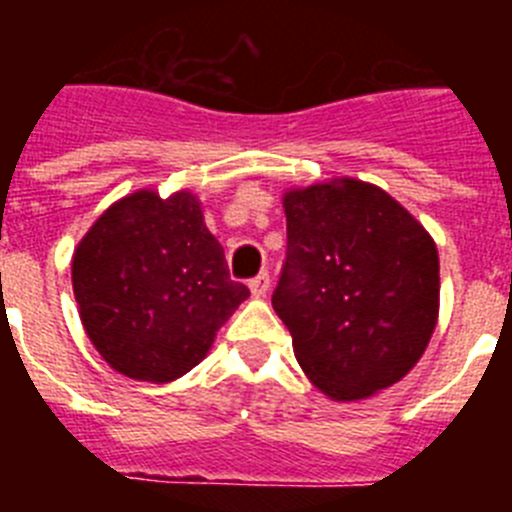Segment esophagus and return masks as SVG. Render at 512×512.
I'll list each match as a JSON object with an SVG mask.
<instances>
[{
	"instance_id": "esophagus-1",
	"label": "esophagus",
	"mask_w": 512,
	"mask_h": 512,
	"mask_svg": "<svg viewBox=\"0 0 512 512\" xmlns=\"http://www.w3.org/2000/svg\"><path fill=\"white\" fill-rule=\"evenodd\" d=\"M248 287H251V292H253V297H266V292H269V287H271V279H269V274H259V277H253L251 282H248Z\"/></svg>"
}]
</instances>
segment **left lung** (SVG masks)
<instances>
[{
	"label": "left lung",
	"mask_w": 512,
	"mask_h": 512,
	"mask_svg": "<svg viewBox=\"0 0 512 512\" xmlns=\"http://www.w3.org/2000/svg\"><path fill=\"white\" fill-rule=\"evenodd\" d=\"M282 205L287 261L271 305L302 372L336 402L400 382L438 323L431 233L377 184L351 176L289 189Z\"/></svg>",
	"instance_id": "1"
}]
</instances>
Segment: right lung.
I'll list each match as a JSON object with an SVG mask.
<instances>
[{"label":"right lung","mask_w":512,"mask_h":512,"mask_svg":"<svg viewBox=\"0 0 512 512\" xmlns=\"http://www.w3.org/2000/svg\"><path fill=\"white\" fill-rule=\"evenodd\" d=\"M89 341L115 372L138 382L184 377L251 292L233 282L223 246L189 189H138L110 205L71 259Z\"/></svg>","instance_id":"add662e5"}]
</instances>
